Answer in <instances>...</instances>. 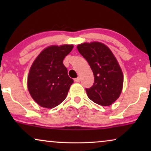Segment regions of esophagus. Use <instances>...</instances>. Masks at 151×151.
I'll use <instances>...</instances> for the list:
<instances>
[{
	"instance_id": "1",
	"label": "esophagus",
	"mask_w": 151,
	"mask_h": 151,
	"mask_svg": "<svg viewBox=\"0 0 151 151\" xmlns=\"http://www.w3.org/2000/svg\"><path fill=\"white\" fill-rule=\"evenodd\" d=\"M74 81L76 82H80V76H78L77 78H75V79H74Z\"/></svg>"
}]
</instances>
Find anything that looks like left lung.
<instances>
[{
	"mask_svg": "<svg viewBox=\"0 0 151 151\" xmlns=\"http://www.w3.org/2000/svg\"><path fill=\"white\" fill-rule=\"evenodd\" d=\"M77 48L93 73V85L86 88L88 98L101 106H110L119 98L123 88V73L116 58L100 42H84Z\"/></svg>",
	"mask_w": 151,
	"mask_h": 151,
	"instance_id": "8db88e82",
	"label": "left lung"
}]
</instances>
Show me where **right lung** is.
<instances>
[{
    "label": "right lung",
    "mask_w": 151,
    "mask_h": 151,
    "mask_svg": "<svg viewBox=\"0 0 151 151\" xmlns=\"http://www.w3.org/2000/svg\"><path fill=\"white\" fill-rule=\"evenodd\" d=\"M73 48V45H51L43 49L32 63L27 88L40 106L53 109L67 98L73 80L68 76L63 60Z\"/></svg>",
    "instance_id": "add662e5"
}]
</instances>
